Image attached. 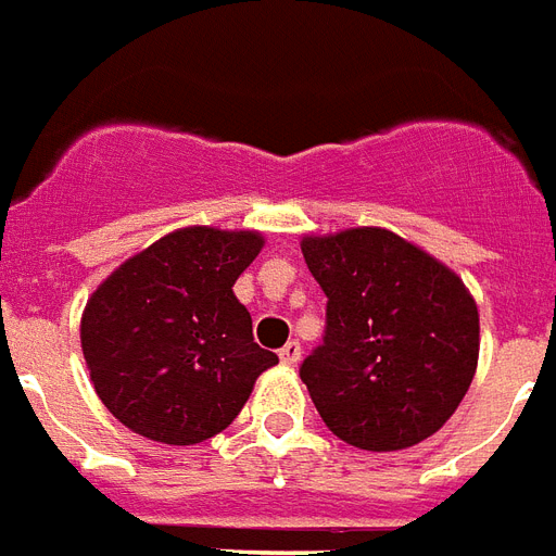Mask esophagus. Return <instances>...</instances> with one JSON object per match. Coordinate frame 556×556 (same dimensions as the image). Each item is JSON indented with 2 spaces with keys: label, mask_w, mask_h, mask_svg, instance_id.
Listing matches in <instances>:
<instances>
[{
  "label": "esophagus",
  "mask_w": 556,
  "mask_h": 556,
  "mask_svg": "<svg viewBox=\"0 0 556 556\" xmlns=\"http://www.w3.org/2000/svg\"><path fill=\"white\" fill-rule=\"evenodd\" d=\"M300 353H303L300 341L291 339V341H286V344H282V351H279V359L286 362V365H298Z\"/></svg>",
  "instance_id": "1"
}]
</instances>
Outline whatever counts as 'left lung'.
Wrapping results in <instances>:
<instances>
[{
    "instance_id": "1",
    "label": "left lung",
    "mask_w": 556,
    "mask_h": 556,
    "mask_svg": "<svg viewBox=\"0 0 556 556\" xmlns=\"http://www.w3.org/2000/svg\"><path fill=\"white\" fill-rule=\"evenodd\" d=\"M327 294L324 341L300 380L332 433L362 451L425 442L466 397L480 318L463 279L389 229L303 238Z\"/></svg>"
}]
</instances>
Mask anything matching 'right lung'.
<instances>
[{
    "label": "right lung",
    "mask_w": 556,
    "mask_h": 556,
    "mask_svg": "<svg viewBox=\"0 0 556 556\" xmlns=\"http://www.w3.org/2000/svg\"><path fill=\"white\" fill-rule=\"evenodd\" d=\"M258 232L188 226L111 274L81 315L90 382L121 425L164 445L226 430L277 353L253 341L232 294Z\"/></svg>",
    "instance_id": "right-lung-1"
}]
</instances>
